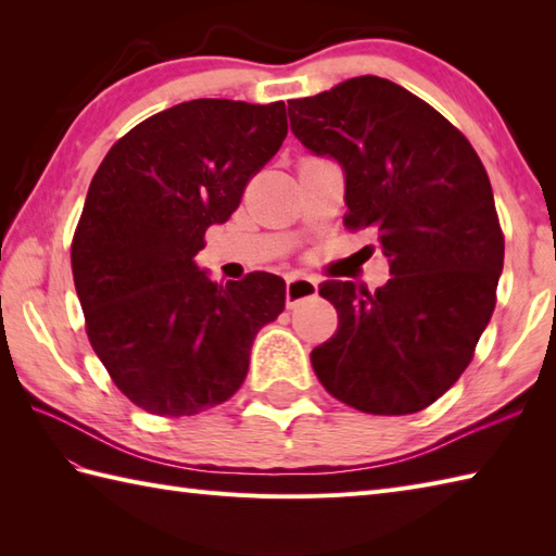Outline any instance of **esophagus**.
<instances>
[{"mask_svg":"<svg viewBox=\"0 0 556 556\" xmlns=\"http://www.w3.org/2000/svg\"><path fill=\"white\" fill-rule=\"evenodd\" d=\"M317 293V281H313L311 277H299L293 275L287 279V305L293 308V305L311 299Z\"/></svg>","mask_w":556,"mask_h":556,"instance_id":"34e87169","label":"esophagus"}]
</instances>
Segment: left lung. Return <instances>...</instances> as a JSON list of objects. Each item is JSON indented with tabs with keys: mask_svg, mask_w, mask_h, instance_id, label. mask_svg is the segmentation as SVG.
Listing matches in <instances>:
<instances>
[{
	"mask_svg": "<svg viewBox=\"0 0 556 556\" xmlns=\"http://www.w3.org/2000/svg\"><path fill=\"white\" fill-rule=\"evenodd\" d=\"M291 134L344 172L349 229L372 227L384 287L325 281L337 334L311 363L329 394L372 416L434 404L468 368L494 311L504 236L478 152L440 112L380 76L289 102Z\"/></svg>",
	"mask_w": 556,
	"mask_h": 556,
	"instance_id": "left-lung-1",
	"label": "left lung"
}]
</instances>
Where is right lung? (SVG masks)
Wrapping results in <instances>:
<instances>
[{
    "label": "right lung",
    "instance_id": "add662e5",
    "mask_svg": "<svg viewBox=\"0 0 556 556\" xmlns=\"http://www.w3.org/2000/svg\"><path fill=\"white\" fill-rule=\"evenodd\" d=\"M287 138L285 102L191 100L116 140L71 245L86 332L114 384L152 416H195L239 392L255 334L285 311L269 271L217 285L203 236L239 207Z\"/></svg>",
    "mask_w": 556,
    "mask_h": 556
}]
</instances>
